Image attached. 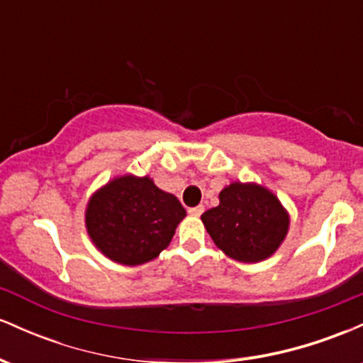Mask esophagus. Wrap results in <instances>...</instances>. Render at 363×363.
Here are the masks:
<instances>
[{"label": "esophagus", "mask_w": 363, "mask_h": 363, "mask_svg": "<svg viewBox=\"0 0 363 363\" xmlns=\"http://www.w3.org/2000/svg\"><path fill=\"white\" fill-rule=\"evenodd\" d=\"M203 211H205V206H203V205H198V206L189 208V210H187V213L193 215V216H199V215L203 213Z\"/></svg>", "instance_id": "1"}]
</instances>
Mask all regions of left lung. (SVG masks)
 Instances as JSON below:
<instances>
[{
	"label": "left lung",
	"instance_id": "left-lung-1",
	"mask_svg": "<svg viewBox=\"0 0 363 363\" xmlns=\"http://www.w3.org/2000/svg\"><path fill=\"white\" fill-rule=\"evenodd\" d=\"M208 234L227 256L242 262L269 257L285 239L289 215L262 186L234 182L220 193V205L201 215Z\"/></svg>",
	"mask_w": 363,
	"mask_h": 363
}]
</instances>
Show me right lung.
Here are the masks:
<instances>
[{"label": "right lung", "mask_w": 363, "mask_h": 363, "mask_svg": "<svg viewBox=\"0 0 363 363\" xmlns=\"http://www.w3.org/2000/svg\"><path fill=\"white\" fill-rule=\"evenodd\" d=\"M184 216L176 196L158 189L152 179L123 176L91 196L86 230L109 259L136 266L167 247Z\"/></svg>", "instance_id": "add662e5"}]
</instances>
